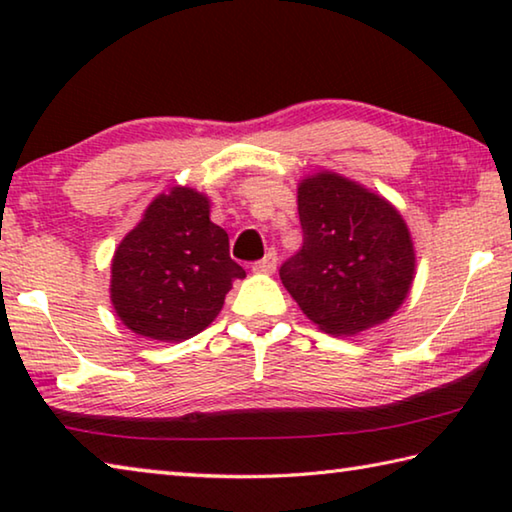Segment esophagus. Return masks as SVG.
<instances>
[{
  "instance_id": "1",
  "label": "esophagus",
  "mask_w": 512,
  "mask_h": 512,
  "mask_svg": "<svg viewBox=\"0 0 512 512\" xmlns=\"http://www.w3.org/2000/svg\"><path fill=\"white\" fill-rule=\"evenodd\" d=\"M253 268L259 273H273L277 268V253H275V250L273 248L268 250V253L262 259H259V262H255Z\"/></svg>"
}]
</instances>
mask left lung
Here are the masks:
<instances>
[{
    "label": "left lung",
    "mask_w": 512,
    "mask_h": 512,
    "mask_svg": "<svg viewBox=\"0 0 512 512\" xmlns=\"http://www.w3.org/2000/svg\"><path fill=\"white\" fill-rule=\"evenodd\" d=\"M302 248L280 280L327 334H357L381 323L411 289L415 255L395 207L336 173L298 187Z\"/></svg>",
    "instance_id": "left-lung-1"
}]
</instances>
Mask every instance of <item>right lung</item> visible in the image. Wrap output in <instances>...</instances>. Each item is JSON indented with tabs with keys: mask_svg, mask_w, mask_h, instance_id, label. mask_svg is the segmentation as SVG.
<instances>
[{
	"mask_svg": "<svg viewBox=\"0 0 512 512\" xmlns=\"http://www.w3.org/2000/svg\"><path fill=\"white\" fill-rule=\"evenodd\" d=\"M244 275L230 257L225 230L210 221L207 198L173 187L119 244L110 298L135 334L185 341L212 323L232 280Z\"/></svg>",
	"mask_w": 512,
	"mask_h": 512,
	"instance_id": "obj_1",
	"label": "right lung"
}]
</instances>
